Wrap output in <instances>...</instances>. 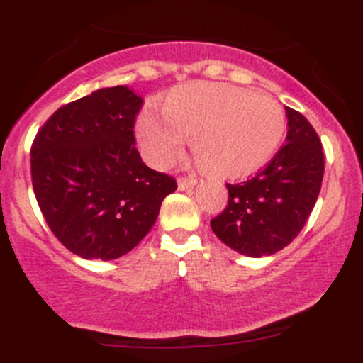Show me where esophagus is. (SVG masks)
I'll use <instances>...</instances> for the list:
<instances>
[{
  "label": "esophagus",
  "mask_w": 363,
  "mask_h": 363,
  "mask_svg": "<svg viewBox=\"0 0 363 363\" xmlns=\"http://www.w3.org/2000/svg\"><path fill=\"white\" fill-rule=\"evenodd\" d=\"M177 184H179V189L193 188V186L196 184V179L193 177V175H182V177H179Z\"/></svg>",
  "instance_id": "obj_1"
}]
</instances>
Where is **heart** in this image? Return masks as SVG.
Returning a JSON list of instances; mask_svg holds the SVG:
<instances>
[{"label":"heart","instance_id":"1","mask_svg":"<svg viewBox=\"0 0 363 363\" xmlns=\"http://www.w3.org/2000/svg\"><path fill=\"white\" fill-rule=\"evenodd\" d=\"M145 155L167 167L191 138L193 155L214 177H242L281 147L286 113L274 98L233 86H182L163 101V117L145 111L137 123Z\"/></svg>","mask_w":363,"mask_h":363}]
</instances>
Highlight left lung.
<instances>
[{
  "instance_id": "left-lung-1",
  "label": "left lung",
  "mask_w": 363,
  "mask_h": 363,
  "mask_svg": "<svg viewBox=\"0 0 363 363\" xmlns=\"http://www.w3.org/2000/svg\"><path fill=\"white\" fill-rule=\"evenodd\" d=\"M286 144L247 181L226 184L228 203L212 232L240 255L269 256L302 232L321 189L323 145L313 124L286 107Z\"/></svg>"
}]
</instances>
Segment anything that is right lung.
I'll list each match as a JSON object with an SVG mask.
<instances>
[{
    "instance_id": "1",
    "label": "right lung",
    "mask_w": 363,
    "mask_h": 363,
    "mask_svg": "<svg viewBox=\"0 0 363 363\" xmlns=\"http://www.w3.org/2000/svg\"><path fill=\"white\" fill-rule=\"evenodd\" d=\"M144 100L124 86L105 87L57 108L31 145L36 202L56 239L86 259H116L155 225L177 189L135 147Z\"/></svg>"
}]
</instances>
